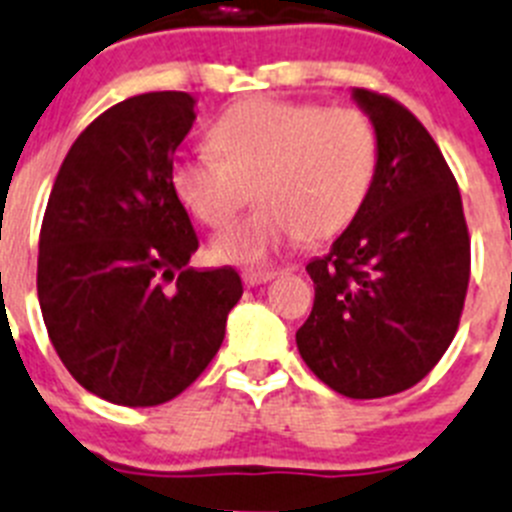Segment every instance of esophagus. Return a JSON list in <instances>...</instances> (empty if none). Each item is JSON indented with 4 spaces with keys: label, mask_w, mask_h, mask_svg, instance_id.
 Masks as SVG:
<instances>
[{
    "label": "esophagus",
    "mask_w": 512,
    "mask_h": 512,
    "mask_svg": "<svg viewBox=\"0 0 512 512\" xmlns=\"http://www.w3.org/2000/svg\"><path fill=\"white\" fill-rule=\"evenodd\" d=\"M272 279H274V272H256V269L243 272V282H246V287L266 285V282H272Z\"/></svg>",
    "instance_id": "esophagus-1"
}]
</instances>
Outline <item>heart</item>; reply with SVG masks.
<instances>
[{
	"mask_svg": "<svg viewBox=\"0 0 512 512\" xmlns=\"http://www.w3.org/2000/svg\"><path fill=\"white\" fill-rule=\"evenodd\" d=\"M212 155L181 157L170 189L207 227H225L253 189L259 209L209 243L222 264L264 266L295 240H329L370 194L378 137L357 108L251 98L209 129Z\"/></svg>",
	"mask_w": 512,
	"mask_h": 512,
	"instance_id": "heart-1",
	"label": "heart"
}]
</instances>
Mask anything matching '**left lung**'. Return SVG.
<instances>
[{"mask_svg":"<svg viewBox=\"0 0 512 512\" xmlns=\"http://www.w3.org/2000/svg\"><path fill=\"white\" fill-rule=\"evenodd\" d=\"M378 137L370 194L308 269L316 300L295 334L300 357L336 393L406 391L451 347L469 287L471 246L456 178L412 113L352 90Z\"/></svg>","mask_w":512,"mask_h":512,"instance_id":"1","label":"left lung"}]
</instances>
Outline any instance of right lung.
<instances>
[{
	"instance_id": "add662e5",
	"label": "right lung",
	"mask_w": 512,
	"mask_h": 512,
	"mask_svg": "<svg viewBox=\"0 0 512 512\" xmlns=\"http://www.w3.org/2000/svg\"><path fill=\"white\" fill-rule=\"evenodd\" d=\"M189 93L100 113L59 168L38 243V300L72 378L119 406L176 399L204 373L243 295L235 269L196 272L189 214L170 189L196 121ZM179 274L165 291L163 278Z\"/></svg>"
}]
</instances>
